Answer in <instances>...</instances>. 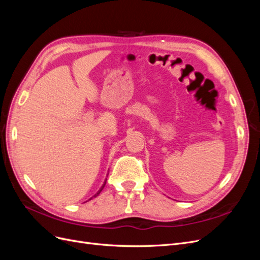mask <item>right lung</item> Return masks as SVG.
Listing matches in <instances>:
<instances>
[{
    "label": "right lung",
    "instance_id": "1",
    "mask_svg": "<svg viewBox=\"0 0 260 260\" xmlns=\"http://www.w3.org/2000/svg\"><path fill=\"white\" fill-rule=\"evenodd\" d=\"M105 184H106V181H105V182H104V184H103V185H102V187H101V188H100V191H99V192H98V193H96V194H95V195H94V196H93V198H95V196H98V195H99V194H100V193H101V191H102V190H103V188H104V186H105Z\"/></svg>",
    "mask_w": 260,
    "mask_h": 260
}]
</instances>
